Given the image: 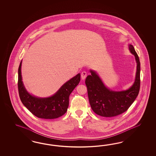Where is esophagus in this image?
Returning <instances> with one entry per match:
<instances>
[{
    "mask_svg": "<svg viewBox=\"0 0 156 156\" xmlns=\"http://www.w3.org/2000/svg\"><path fill=\"white\" fill-rule=\"evenodd\" d=\"M87 76V73L86 71H82L81 73V78L82 80H84Z\"/></svg>",
    "mask_w": 156,
    "mask_h": 156,
    "instance_id": "obj_1",
    "label": "esophagus"
}]
</instances>
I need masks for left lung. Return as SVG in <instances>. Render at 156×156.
I'll use <instances>...</instances> for the list:
<instances>
[{
	"mask_svg": "<svg viewBox=\"0 0 156 156\" xmlns=\"http://www.w3.org/2000/svg\"><path fill=\"white\" fill-rule=\"evenodd\" d=\"M129 48L137 62L135 81L129 89L120 91L110 90L105 86L98 74L91 70V75L86 77L85 83L90 106L94 112L99 115L112 117L124 113L138 95L140 88V62L133 45L129 44Z\"/></svg>",
	"mask_w": 156,
	"mask_h": 156,
	"instance_id": "left-lung-1",
	"label": "left lung"
}]
</instances>
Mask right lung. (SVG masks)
<instances>
[{"label":"right lung","mask_w":156,"mask_h":156,"mask_svg":"<svg viewBox=\"0 0 156 156\" xmlns=\"http://www.w3.org/2000/svg\"><path fill=\"white\" fill-rule=\"evenodd\" d=\"M21 66L22 61L18 69V87L20 99L24 106L39 118L54 119L65 113L69 104V96L80 82V74L66 82L51 97L38 98L29 94L25 89L22 80Z\"/></svg>","instance_id":"add662e5"}]
</instances>
